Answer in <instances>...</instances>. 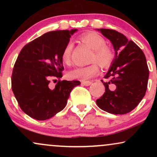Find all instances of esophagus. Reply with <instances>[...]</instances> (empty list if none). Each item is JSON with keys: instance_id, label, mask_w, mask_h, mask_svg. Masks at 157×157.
Here are the masks:
<instances>
[{"instance_id": "1", "label": "esophagus", "mask_w": 157, "mask_h": 157, "mask_svg": "<svg viewBox=\"0 0 157 157\" xmlns=\"http://www.w3.org/2000/svg\"><path fill=\"white\" fill-rule=\"evenodd\" d=\"M92 83V82H91V81H82V84L84 85V86H89Z\"/></svg>"}]
</instances>
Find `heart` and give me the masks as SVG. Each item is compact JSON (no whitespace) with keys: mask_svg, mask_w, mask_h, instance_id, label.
Segmentation results:
<instances>
[{"mask_svg":"<svg viewBox=\"0 0 157 157\" xmlns=\"http://www.w3.org/2000/svg\"><path fill=\"white\" fill-rule=\"evenodd\" d=\"M80 40L94 50L91 57V62H97L100 66L107 68L110 66L113 59V52L109 48L106 47L105 40L101 35L95 32H88L80 36ZM73 44L68 42L62 52V60L65 64L71 63V55ZM99 71L98 66L96 63L82 67H76L67 74L71 80H86L97 75Z\"/></svg>","mask_w":157,"mask_h":157,"instance_id":"obj_1","label":"heart"}]
</instances>
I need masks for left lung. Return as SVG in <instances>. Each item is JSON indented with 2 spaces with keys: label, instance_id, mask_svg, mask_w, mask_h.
I'll return each instance as SVG.
<instances>
[{
  "label": "left lung",
  "instance_id": "1",
  "mask_svg": "<svg viewBox=\"0 0 157 157\" xmlns=\"http://www.w3.org/2000/svg\"><path fill=\"white\" fill-rule=\"evenodd\" d=\"M111 41L115 57L104 77L105 91L97 105L106 112L125 114L134 109L145 96L149 70L143 52L132 40L113 29H97Z\"/></svg>",
  "mask_w": 157,
  "mask_h": 157
}]
</instances>
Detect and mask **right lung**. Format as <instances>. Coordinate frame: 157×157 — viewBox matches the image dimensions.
<instances>
[{"mask_svg":"<svg viewBox=\"0 0 157 157\" xmlns=\"http://www.w3.org/2000/svg\"><path fill=\"white\" fill-rule=\"evenodd\" d=\"M77 29L45 33L29 43L20 52L12 75V89L22 111L32 118L46 120L66 107L70 93L80 81L59 80L62 77V52Z\"/></svg>","mask_w":157,"mask_h":157,"instance_id":"1","label":"right lung"}]
</instances>
